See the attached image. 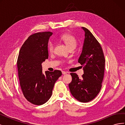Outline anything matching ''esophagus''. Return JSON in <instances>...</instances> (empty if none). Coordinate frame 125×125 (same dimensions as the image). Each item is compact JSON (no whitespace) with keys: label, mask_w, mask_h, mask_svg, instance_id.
Returning <instances> with one entry per match:
<instances>
[{"label":"esophagus","mask_w":125,"mask_h":125,"mask_svg":"<svg viewBox=\"0 0 125 125\" xmlns=\"http://www.w3.org/2000/svg\"><path fill=\"white\" fill-rule=\"evenodd\" d=\"M67 72H66V71H62V74H67Z\"/></svg>","instance_id":"esophagus-1"}]
</instances>
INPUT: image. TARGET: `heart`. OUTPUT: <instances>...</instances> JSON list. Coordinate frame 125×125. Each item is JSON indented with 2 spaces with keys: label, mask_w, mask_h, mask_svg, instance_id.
Wrapping results in <instances>:
<instances>
[{
  "label": "heart",
  "mask_w": 125,
  "mask_h": 125,
  "mask_svg": "<svg viewBox=\"0 0 125 125\" xmlns=\"http://www.w3.org/2000/svg\"><path fill=\"white\" fill-rule=\"evenodd\" d=\"M61 40L65 44L67 45L70 50L71 48H75L77 45V42L74 37L73 36L65 34L61 37ZM54 48V44L53 43L50 42L48 44V50L50 52H53Z\"/></svg>",
  "instance_id": "heart-1"
}]
</instances>
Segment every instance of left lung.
<instances>
[{
    "mask_svg": "<svg viewBox=\"0 0 125 125\" xmlns=\"http://www.w3.org/2000/svg\"><path fill=\"white\" fill-rule=\"evenodd\" d=\"M84 31V40L78 62L83 66L84 74L79 78L71 73L72 81L69 84L70 92L75 99L86 103L92 101L100 92L103 80L105 58L100 43L88 29Z\"/></svg>",
    "mask_w": 125,
    "mask_h": 125,
    "instance_id": "obj_1",
    "label": "left lung"
}]
</instances>
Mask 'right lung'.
I'll return each instance as SVG.
<instances>
[{
  "mask_svg": "<svg viewBox=\"0 0 125 125\" xmlns=\"http://www.w3.org/2000/svg\"><path fill=\"white\" fill-rule=\"evenodd\" d=\"M52 33L39 32L30 35L20 49L17 67L21 88L30 103L41 105L52 96L55 83L61 71L42 72V63L48 59V43Z\"/></svg>",
  "mask_w": 125,
  "mask_h": 125,
  "instance_id": "1",
  "label": "right lung"
}]
</instances>
